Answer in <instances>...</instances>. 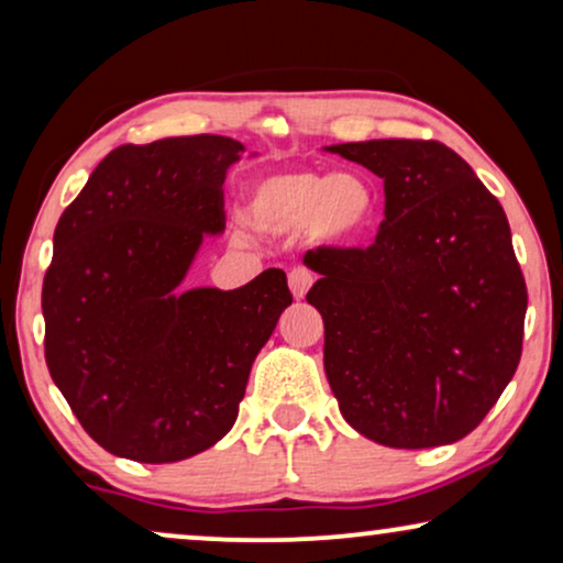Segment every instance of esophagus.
Wrapping results in <instances>:
<instances>
[{"mask_svg": "<svg viewBox=\"0 0 563 563\" xmlns=\"http://www.w3.org/2000/svg\"><path fill=\"white\" fill-rule=\"evenodd\" d=\"M312 272H307V268H291L289 272V289L291 295L297 299H302L307 295V289L312 287Z\"/></svg>", "mask_w": 563, "mask_h": 563, "instance_id": "obj_1", "label": "esophagus"}]
</instances>
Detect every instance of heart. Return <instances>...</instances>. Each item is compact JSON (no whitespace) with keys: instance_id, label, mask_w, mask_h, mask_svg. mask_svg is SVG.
Here are the masks:
<instances>
[{"instance_id":"b5f03b06","label":"heart","mask_w":563,"mask_h":563,"mask_svg":"<svg viewBox=\"0 0 563 563\" xmlns=\"http://www.w3.org/2000/svg\"><path fill=\"white\" fill-rule=\"evenodd\" d=\"M258 233L287 235L307 228L320 243H353L372 228L376 195L361 174H318L310 168L268 176L245 205Z\"/></svg>"}]
</instances>
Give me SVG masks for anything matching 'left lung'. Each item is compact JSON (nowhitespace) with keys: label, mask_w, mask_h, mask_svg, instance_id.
I'll return each instance as SVG.
<instances>
[{"label":"left lung","mask_w":563,"mask_h":563,"mask_svg":"<svg viewBox=\"0 0 563 563\" xmlns=\"http://www.w3.org/2000/svg\"><path fill=\"white\" fill-rule=\"evenodd\" d=\"M384 181L368 249L320 245L305 264L325 322V374L341 415L389 449L456 443L510 384L528 289L503 205L438 141L325 148Z\"/></svg>","instance_id":"left-lung-1"}]
</instances>
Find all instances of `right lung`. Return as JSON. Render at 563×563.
Here are the masks:
<instances>
[{
    "instance_id": "add662e5",
    "label": "right lung",
    "mask_w": 563,
    "mask_h": 563,
    "mask_svg": "<svg viewBox=\"0 0 563 563\" xmlns=\"http://www.w3.org/2000/svg\"><path fill=\"white\" fill-rule=\"evenodd\" d=\"M243 143L164 137L107 153L60 214L43 279L45 364L81 428L114 456L172 464L233 428L258 351L291 305L287 274L179 289L225 228Z\"/></svg>"
}]
</instances>
